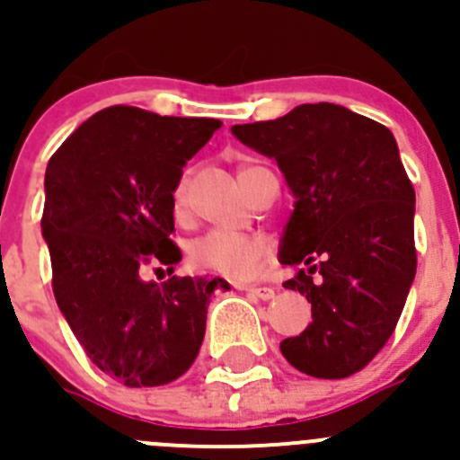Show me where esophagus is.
<instances>
[{"label":"esophagus","instance_id":"obj_1","mask_svg":"<svg viewBox=\"0 0 460 460\" xmlns=\"http://www.w3.org/2000/svg\"><path fill=\"white\" fill-rule=\"evenodd\" d=\"M245 290L248 295H252V297L257 299H263V302H268V299L275 297V288H270V286H245Z\"/></svg>","mask_w":460,"mask_h":460}]
</instances>
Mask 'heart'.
<instances>
[{"label":"heart","mask_w":460,"mask_h":460,"mask_svg":"<svg viewBox=\"0 0 460 460\" xmlns=\"http://www.w3.org/2000/svg\"><path fill=\"white\" fill-rule=\"evenodd\" d=\"M248 170L250 167H241L239 174ZM185 206H188V174L181 176L174 188V208L181 212ZM266 257V239L254 234L210 230L190 243V261L194 266L232 281L252 279L261 270Z\"/></svg>","instance_id":"obj_1"}]
</instances>
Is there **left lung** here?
Segmentation results:
<instances>
[{
	"label": "left lung",
	"mask_w": 460,
	"mask_h": 460,
	"mask_svg": "<svg viewBox=\"0 0 460 460\" xmlns=\"http://www.w3.org/2000/svg\"><path fill=\"white\" fill-rule=\"evenodd\" d=\"M232 134L275 158L295 197L279 263L299 268L284 288L306 295L313 322L281 353L313 378L353 376L391 338L416 277V192L394 134L331 102Z\"/></svg>",
	"instance_id": "1"
}]
</instances>
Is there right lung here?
<instances>
[{
  "mask_svg": "<svg viewBox=\"0 0 460 460\" xmlns=\"http://www.w3.org/2000/svg\"><path fill=\"white\" fill-rule=\"evenodd\" d=\"M221 120L102 109L62 143L44 176L42 236L53 293L89 360L125 386L181 378L199 356L221 277L145 281L149 263L174 270V188Z\"/></svg>",
  "mask_w": 460,
  "mask_h": 460,
  "instance_id": "right-lung-1",
  "label": "right lung"
}]
</instances>
